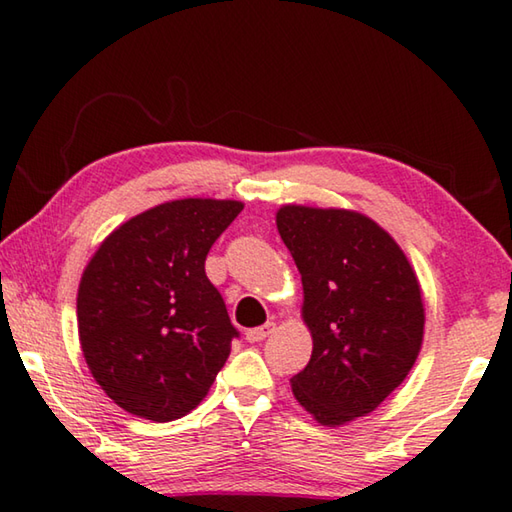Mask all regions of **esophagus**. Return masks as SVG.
<instances>
[{
    "label": "esophagus",
    "instance_id": "esophagus-1",
    "mask_svg": "<svg viewBox=\"0 0 512 512\" xmlns=\"http://www.w3.org/2000/svg\"><path fill=\"white\" fill-rule=\"evenodd\" d=\"M275 329V325L273 323H264L262 327H253V329H248L246 332V341L248 343H259V341H264L268 334H271Z\"/></svg>",
    "mask_w": 512,
    "mask_h": 512
}]
</instances>
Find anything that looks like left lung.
<instances>
[{
	"label": "left lung",
	"instance_id": "left-lung-1",
	"mask_svg": "<svg viewBox=\"0 0 512 512\" xmlns=\"http://www.w3.org/2000/svg\"><path fill=\"white\" fill-rule=\"evenodd\" d=\"M277 230L302 275L314 339L293 395L329 427L375 411L422 345L424 307L409 259L375 221L348 210L284 205Z\"/></svg>",
	"mask_w": 512,
	"mask_h": 512
}]
</instances>
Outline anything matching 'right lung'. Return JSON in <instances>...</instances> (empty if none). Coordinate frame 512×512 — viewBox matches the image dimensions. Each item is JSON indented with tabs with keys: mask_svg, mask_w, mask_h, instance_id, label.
<instances>
[{
	"mask_svg": "<svg viewBox=\"0 0 512 512\" xmlns=\"http://www.w3.org/2000/svg\"><path fill=\"white\" fill-rule=\"evenodd\" d=\"M239 201L183 198L133 216L83 271L76 316L92 377L121 409L171 422L210 391L237 327L207 280L214 241Z\"/></svg>",
	"mask_w": 512,
	"mask_h": 512,
	"instance_id": "obj_1",
	"label": "right lung"
}]
</instances>
